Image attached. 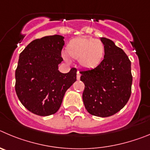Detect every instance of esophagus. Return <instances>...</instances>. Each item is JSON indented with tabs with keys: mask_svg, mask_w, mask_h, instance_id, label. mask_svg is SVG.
Wrapping results in <instances>:
<instances>
[{
	"mask_svg": "<svg viewBox=\"0 0 150 150\" xmlns=\"http://www.w3.org/2000/svg\"><path fill=\"white\" fill-rule=\"evenodd\" d=\"M80 78H81V74L79 73V72H77V79H78V80H79V79H80Z\"/></svg>",
	"mask_w": 150,
	"mask_h": 150,
	"instance_id": "esophagus-1",
	"label": "esophagus"
}]
</instances>
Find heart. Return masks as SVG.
Here are the masks:
<instances>
[{"mask_svg": "<svg viewBox=\"0 0 150 150\" xmlns=\"http://www.w3.org/2000/svg\"><path fill=\"white\" fill-rule=\"evenodd\" d=\"M70 58L78 60V63L85 69H93L100 65L105 56V48L102 42L90 37H77L70 40L66 47ZM68 61V57L63 54Z\"/></svg>", "mask_w": 150, "mask_h": 150, "instance_id": "heart-1", "label": "heart"}]
</instances>
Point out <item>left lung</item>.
<instances>
[{"instance_id": "left-lung-1", "label": "left lung", "mask_w": 150, "mask_h": 150, "mask_svg": "<svg viewBox=\"0 0 150 150\" xmlns=\"http://www.w3.org/2000/svg\"><path fill=\"white\" fill-rule=\"evenodd\" d=\"M105 45L104 60L93 69L81 71L85 87L83 102L90 114L107 117L126 105L132 93L131 61L122 48L109 39L101 37Z\"/></svg>"}]
</instances>
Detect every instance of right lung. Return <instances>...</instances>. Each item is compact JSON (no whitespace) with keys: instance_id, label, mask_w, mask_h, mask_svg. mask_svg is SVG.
Wrapping results in <instances>:
<instances>
[{"instance_id":"add662e5","label":"right lung","mask_w":150,"mask_h":150,"mask_svg":"<svg viewBox=\"0 0 150 150\" xmlns=\"http://www.w3.org/2000/svg\"><path fill=\"white\" fill-rule=\"evenodd\" d=\"M60 35L44 36L27 45L20 54L16 70V92L29 111L49 116L60 108L65 93L76 81L77 69L62 73L61 50L65 44Z\"/></svg>"}]
</instances>
